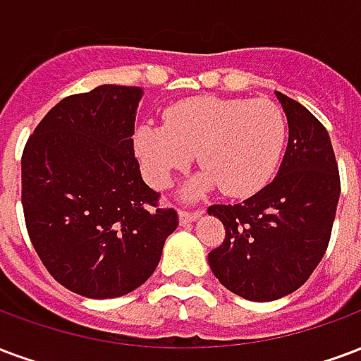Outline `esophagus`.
Segmentation results:
<instances>
[{"label": "esophagus", "mask_w": 361, "mask_h": 361, "mask_svg": "<svg viewBox=\"0 0 361 361\" xmlns=\"http://www.w3.org/2000/svg\"><path fill=\"white\" fill-rule=\"evenodd\" d=\"M180 221L185 226V224H191V221L199 220L202 214V210H180Z\"/></svg>", "instance_id": "esophagus-1"}]
</instances>
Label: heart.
Returning a JSON list of instances; mask_svg holds the SVG:
<instances>
[{
    "instance_id": "heart-1",
    "label": "heart",
    "mask_w": 361,
    "mask_h": 361,
    "mask_svg": "<svg viewBox=\"0 0 361 361\" xmlns=\"http://www.w3.org/2000/svg\"><path fill=\"white\" fill-rule=\"evenodd\" d=\"M287 132L285 113L271 101L204 95L170 106L164 126L141 124L133 151L157 189L168 188L197 154L204 172L185 185V197H201L216 185L229 197H248L276 173Z\"/></svg>"
}]
</instances>
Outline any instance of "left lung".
Returning <instances> with one entry per match:
<instances>
[{"mask_svg":"<svg viewBox=\"0 0 361 361\" xmlns=\"http://www.w3.org/2000/svg\"><path fill=\"white\" fill-rule=\"evenodd\" d=\"M289 122V143L271 183L239 204L208 214L226 239L208 255L218 281L235 295L269 302L308 281L325 255L341 180L329 133L306 106L276 92Z\"/></svg>","mask_w":361,"mask_h":361,"instance_id":"1","label":"left lung"}]
</instances>
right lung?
I'll list each match as a JSON object with an SVG mask.
<instances>
[{
	"mask_svg": "<svg viewBox=\"0 0 361 361\" xmlns=\"http://www.w3.org/2000/svg\"><path fill=\"white\" fill-rule=\"evenodd\" d=\"M143 90L99 85L45 114L23 153V210L47 271L76 295L116 298L153 276L173 208L159 207L133 154Z\"/></svg>",
	"mask_w": 361,
	"mask_h": 361,
	"instance_id": "obj_1",
	"label": "right lung"
}]
</instances>
